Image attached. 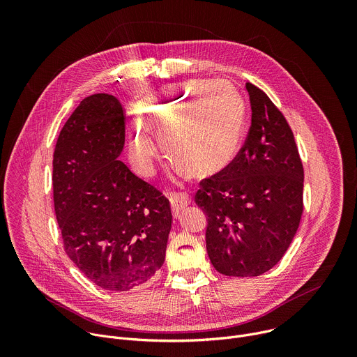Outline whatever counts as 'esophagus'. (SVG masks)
Instances as JSON below:
<instances>
[{"label": "esophagus", "mask_w": 357, "mask_h": 357, "mask_svg": "<svg viewBox=\"0 0 357 357\" xmlns=\"http://www.w3.org/2000/svg\"><path fill=\"white\" fill-rule=\"evenodd\" d=\"M169 202H171V208H172L174 218H178L181 211L190 203V197L185 192H174L169 196Z\"/></svg>", "instance_id": "1"}]
</instances>
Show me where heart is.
Wrapping results in <instances>:
<instances>
[{"label": "heart", "mask_w": 357, "mask_h": 357, "mask_svg": "<svg viewBox=\"0 0 357 357\" xmlns=\"http://www.w3.org/2000/svg\"><path fill=\"white\" fill-rule=\"evenodd\" d=\"M130 130V157L142 175H151L158 158L155 135L183 174L213 176L226 171L241 148L244 100L226 82H190L137 106Z\"/></svg>", "instance_id": "1"}]
</instances>
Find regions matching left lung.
Returning a JSON list of instances; mask_svg holds the SVG:
<instances>
[{
	"instance_id": "1",
	"label": "left lung",
	"mask_w": 357,
	"mask_h": 357,
	"mask_svg": "<svg viewBox=\"0 0 357 357\" xmlns=\"http://www.w3.org/2000/svg\"><path fill=\"white\" fill-rule=\"evenodd\" d=\"M248 135L233 164L203 179L196 205L208 218L206 250L229 277H257L285 254L302 216L303 168L294 134L268 96L245 83Z\"/></svg>"
}]
</instances>
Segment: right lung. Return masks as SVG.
<instances>
[{
	"instance_id": "add662e5",
	"label": "right lung",
	"mask_w": 357,
	"mask_h": 357,
	"mask_svg": "<svg viewBox=\"0 0 357 357\" xmlns=\"http://www.w3.org/2000/svg\"><path fill=\"white\" fill-rule=\"evenodd\" d=\"M123 106L107 93L80 101L54 152V202L65 251L109 291L146 284L165 261L169 200L120 161Z\"/></svg>"
}]
</instances>
